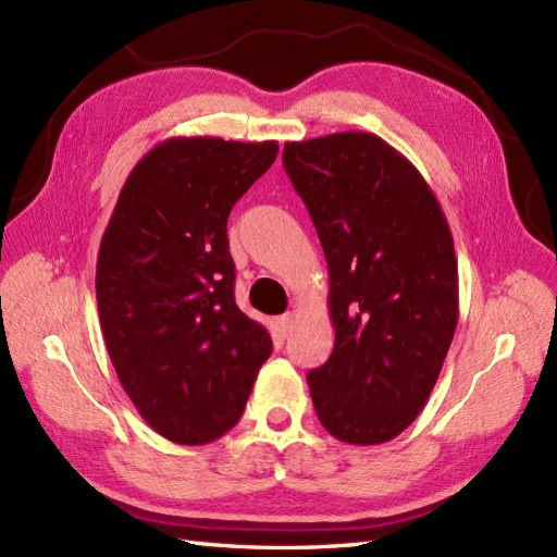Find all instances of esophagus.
<instances>
[{
	"mask_svg": "<svg viewBox=\"0 0 557 557\" xmlns=\"http://www.w3.org/2000/svg\"><path fill=\"white\" fill-rule=\"evenodd\" d=\"M294 322H296V315H294V312H287V315L277 318V330L282 332V336H287V334L294 330Z\"/></svg>",
	"mask_w": 557,
	"mask_h": 557,
	"instance_id": "esophagus-1",
	"label": "esophagus"
}]
</instances>
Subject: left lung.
<instances>
[{
  "label": "left lung",
  "mask_w": 557,
  "mask_h": 557,
  "mask_svg": "<svg viewBox=\"0 0 557 557\" xmlns=\"http://www.w3.org/2000/svg\"><path fill=\"white\" fill-rule=\"evenodd\" d=\"M330 268L334 350L308 374L320 423L381 445L419 417L459 322L454 239L431 185L367 132L284 143Z\"/></svg>",
  "instance_id": "8db88e82"
}]
</instances>
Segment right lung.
I'll use <instances>...</instances> for the list:
<instances>
[{
  "label": "right lung",
  "mask_w": 557,
  "mask_h": 557,
  "mask_svg": "<svg viewBox=\"0 0 557 557\" xmlns=\"http://www.w3.org/2000/svg\"><path fill=\"white\" fill-rule=\"evenodd\" d=\"M277 143L166 138L132 169L96 261L122 388L152 431L207 445L239 421L273 338L235 304L227 216Z\"/></svg>",
  "instance_id": "obj_1"
}]
</instances>
